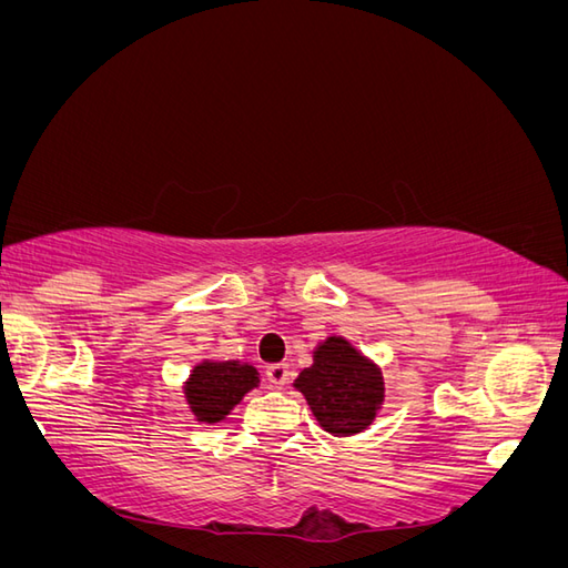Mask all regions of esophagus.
<instances>
[{
	"label": "esophagus",
	"mask_w": 568,
	"mask_h": 568,
	"mask_svg": "<svg viewBox=\"0 0 568 568\" xmlns=\"http://www.w3.org/2000/svg\"><path fill=\"white\" fill-rule=\"evenodd\" d=\"M265 374H267V382L272 388H282L288 382V365H284V363L270 365Z\"/></svg>",
	"instance_id": "1"
}]
</instances>
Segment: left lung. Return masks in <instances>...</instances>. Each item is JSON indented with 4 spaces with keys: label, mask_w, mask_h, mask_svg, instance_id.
<instances>
[{
    "label": "left lung",
    "mask_w": 568,
    "mask_h": 568,
    "mask_svg": "<svg viewBox=\"0 0 568 568\" xmlns=\"http://www.w3.org/2000/svg\"><path fill=\"white\" fill-rule=\"evenodd\" d=\"M294 388L305 395L315 419L334 436L365 432L384 405V376L343 336H329L315 348Z\"/></svg>",
    "instance_id": "left-lung-1"
}]
</instances>
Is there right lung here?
I'll return each mask as SVG.
<instances>
[{"label":"right lung","mask_w":568,"mask_h":568,"mask_svg":"<svg viewBox=\"0 0 568 568\" xmlns=\"http://www.w3.org/2000/svg\"><path fill=\"white\" fill-rule=\"evenodd\" d=\"M261 384L257 369L239 359H203L184 384V398L201 424H217L242 403L244 395Z\"/></svg>","instance_id":"right-lung-1"}]
</instances>
